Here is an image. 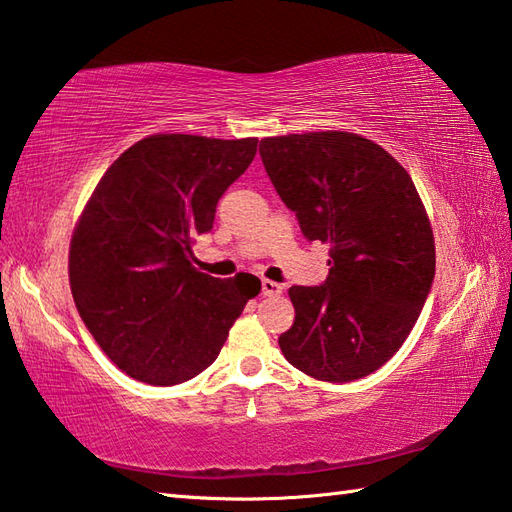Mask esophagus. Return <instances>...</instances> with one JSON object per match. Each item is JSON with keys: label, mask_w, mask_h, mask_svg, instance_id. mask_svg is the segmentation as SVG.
Segmentation results:
<instances>
[{"label": "esophagus", "mask_w": 512, "mask_h": 512, "mask_svg": "<svg viewBox=\"0 0 512 512\" xmlns=\"http://www.w3.org/2000/svg\"><path fill=\"white\" fill-rule=\"evenodd\" d=\"M280 293H282V285H278V282H274V280H263L265 298H278Z\"/></svg>", "instance_id": "esophagus-1"}]
</instances>
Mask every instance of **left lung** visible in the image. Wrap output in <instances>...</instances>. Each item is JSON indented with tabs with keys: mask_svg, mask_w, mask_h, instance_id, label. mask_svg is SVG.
<instances>
[{
	"mask_svg": "<svg viewBox=\"0 0 512 512\" xmlns=\"http://www.w3.org/2000/svg\"><path fill=\"white\" fill-rule=\"evenodd\" d=\"M260 157L306 241L331 245L320 287H291L293 326L278 344L313 379L379 370L414 328L436 274L434 234L410 173L346 131L260 140Z\"/></svg>",
	"mask_w": 512,
	"mask_h": 512,
	"instance_id": "obj_1",
	"label": "left lung"
}]
</instances>
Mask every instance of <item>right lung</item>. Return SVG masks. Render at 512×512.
<instances>
[{"label": "right lung", "mask_w": 512, "mask_h": 512, "mask_svg": "<svg viewBox=\"0 0 512 512\" xmlns=\"http://www.w3.org/2000/svg\"><path fill=\"white\" fill-rule=\"evenodd\" d=\"M256 144L149 135L89 197L70 243V287L89 333L129 377L151 385L197 377L260 293L252 274L221 280L192 267L195 238L212 230L219 199Z\"/></svg>", "instance_id": "1"}]
</instances>
